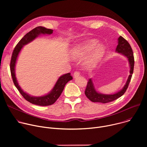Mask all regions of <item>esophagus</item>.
I'll use <instances>...</instances> for the list:
<instances>
[{"label":"esophagus","instance_id":"1","mask_svg":"<svg viewBox=\"0 0 147 147\" xmlns=\"http://www.w3.org/2000/svg\"><path fill=\"white\" fill-rule=\"evenodd\" d=\"M79 76H80V72H79L78 71H76L74 73V74H73L74 78H77V77H78Z\"/></svg>","mask_w":147,"mask_h":147}]
</instances>
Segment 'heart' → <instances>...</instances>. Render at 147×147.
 <instances>
[{
	"instance_id": "obj_1",
	"label": "heart",
	"mask_w": 147,
	"mask_h": 147,
	"mask_svg": "<svg viewBox=\"0 0 147 147\" xmlns=\"http://www.w3.org/2000/svg\"><path fill=\"white\" fill-rule=\"evenodd\" d=\"M98 44V41L96 39L88 40L71 50V57L74 59H81L91 51L84 61L86 67H91L99 61L105 53V47L102 44Z\"/></svg>"
}]
</instances>
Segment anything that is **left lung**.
I'll return each mask as SVG.
<instances>
[{"label": "left lung", "instance_id": "obj_1", "mask_svg": "<svg viewBox=\"0 0 147 147\" xmlns=\"http://www.w3.org/2000/svg\"><path fill=\"white\" fill-rule=\"evenodd\" d=\"M116 52L120 53L125 57H126L129 60V66L130 67V75L127 78V80L125 82L124 87L119 92L114 94H103L98 92L94 86V84L91 78L88 80L87 82V86L85 91V94L86 96L93 102H100L103 103H106L113 101L117 98L121 96L126 91L130 81L131 80L132 74L134 70V58L133 55V52L131 49V47L128 42L125 40L121 36H120L118 38V45L116 49Z\"/></svg>", "mask_w": 147, "mask_h": 147}]
</instances>
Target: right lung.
I'll return each mask as SVG.
<instances>
[{
  "mask_svg": "<svg viewBox=\"0 0 147 147\" xmlns=\"http://www.w3.org/2000/svg\"><path fill=\"white\" fill-rule=\"evenodd\" d=\"M52 33V30L48 29L41 26L37 27L32 30L31 31L26 34L24 37L18 42V43L17 44L13 52L11 58L10 67L12 79L15 86L26 100L32 104L39 106L51 105L56 101V100L60 96L63 91L65 85L69 81L73 79V77L70 76V73H67L60 76L56 81L53 89L48 94L41 96H33L24 92L18 85L15 74V66L18 54L24 45L30 43V42L32 41L34 39L41 34L50 35Z\"/></svg>",
  "mask_w": 147,
  "mask_h": 147,
  "instance_id": "1",
  "label": "right lung"
}]
</instances>
